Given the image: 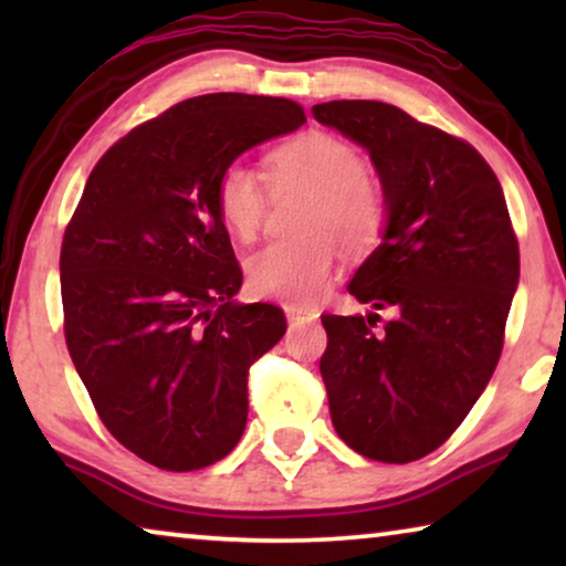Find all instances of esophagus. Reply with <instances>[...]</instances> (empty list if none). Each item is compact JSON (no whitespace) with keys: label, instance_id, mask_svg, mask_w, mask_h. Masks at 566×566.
<instances>
[{"label":"esophagus","instance_id":"obj_1","mask_svg":"<svg viewBox=\"0 0 566 566\" xmlns=\"http://www.w3.org/2000/svg\"><path fill=\"white\" fill-rule=\"evenodd\" d=\"M283 312H285V316H289V322L291 324H298V322H312V319H316V314L314 308H304V306H293V304H289V306H283Z\"/></svg>","mask_w":566,"mask_h":566}]
</instances>
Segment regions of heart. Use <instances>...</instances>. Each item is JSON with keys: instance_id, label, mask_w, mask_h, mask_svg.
Wrapping results in <instances>:
<instances>
[{"instance_id": "obj_1", "label": "heart", "mask_w": 566, "mask_h": 566, "mask_svg": "<svg viewBox=\"0 0 566 566\" xmlns=\"http://www.w3.org/2000/svg\"><path fill=\"white\" fill-rule=\"evenodd\" d=\"M273 188L312 190L298 219V239H275L247 258V281L258 296L312 304L335 270V242L363 252L381 239L389 219L386 192L366 172V161L350 142L327 130H306L270 154ZM216 211L229 234L252 242L265 219V185L244 161L221 169L213 190Z\"/></svg>"}]
</instances>
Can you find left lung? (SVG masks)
<instances>
[{
    "mask_svg": "<svg viewBox=\"0 0 566 566\" xmlns=\"http://www.w3.org/2000/svg\"><path fill=\"white\" fill-rule=\"evenodd\" d=\"M324 126L366 146L389 223L350 293L378 314H324L319 370L332 424L353 451L409 463L446 443L497 368L521 277L502 185L469 142L376 99L312 107Z\"/></svg>",
    "mask_w": 566,
    "mask_h": 566,
    "instance_id": "1",
    "label": "left lung"
}]
</instances>
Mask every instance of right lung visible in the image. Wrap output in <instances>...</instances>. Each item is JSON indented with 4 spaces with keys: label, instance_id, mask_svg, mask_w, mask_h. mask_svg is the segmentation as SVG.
I'll return each mask as SVG.
<instances>
[{
    "label": "right lung",
    "instance_id": "add662e5",
    "mask_svg": "<svg viewBox=\"0 0 566 566\" xmlns=\"http://www.w3.org/2000/svg\"><path fill=\"white\" fill-rule=\"evenodd\" d=\"M304 120L285 97L182 99L99 157L66 223L69 355L111 436L151 467L206 469L242 438L250 366L289 324L231 301L242 268L213 190L239 154Z\"/></svg>",
    "mask_w": 566,
    "mask_h": 566
}]
</instances>
